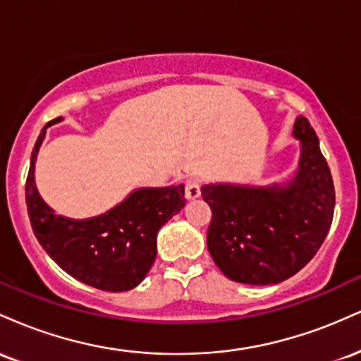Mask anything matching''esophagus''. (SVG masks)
Instances as JSON below:
<instances>
[{
    "mask_svg": "<svg viewBox=\"0 0 361 361\" xmlns=\"http://www.w3.org/2000/svg\"><path fill=\"white\" fill-rule=\"evenodd\" d=\"M200 180L198 178H190L185 185V198L186 200H197L200 197Z\"/></svg>",
    "mask_w": 361,
    "mask_h": 361,
    "instance_id": "34e87169",
    "label": "esophagus"
}]
</instances>
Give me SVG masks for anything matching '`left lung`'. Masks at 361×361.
I'll return each mask as SVG.
<instances>
[{
  "mask_svg": "<svg viewBox=\"0 0 361 361\" xmlns=\"http://www.w3.org/2000/svg\"><path fill=\"white\" fill-rule=\"evenodd\" d=\"M299 168L285 183L264 186L209 183L202 197L212 209L207 246L227 279L273 285L290 279L314 258L329 233L334 185L316 130L297 117Z\"/></svg>",
  "mask_w": 361,
  "mask_h": 361,
  "instance_id": "left-lung-1",
  "label": "left lung"
}]
</instances>
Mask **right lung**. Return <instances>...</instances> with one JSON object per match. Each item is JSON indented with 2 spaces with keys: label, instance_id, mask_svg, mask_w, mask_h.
<instances>
[{
  "label": "right lung",
  "instance_id": "obj_1",
  "mask_svg": "<svg viewBox=\"0 0 361 361\" xmlns=\"http://www.w3.org/2000/svg\"><path fill=\"white\" fill-rule=\"evenodd\" d=\"M32 151L25 198L32 229L40 246L66 273L109 292H126L146 279L156 259L161 227L185 207V185L137 188L105 214L88 219L57 215L35 185V161L47 128Z\"/></svg>",
  "mask_w": 361,
  "mask_h": 361
}]
</instances>
